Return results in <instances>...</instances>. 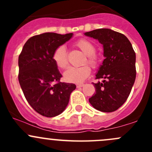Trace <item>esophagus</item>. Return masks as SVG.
<instances>
[{
    "label": "esophagus",
    "mask_w": 152,
    "mask_h": 152,
    "mask_svg": "<svg viewBox=\"0 0 152 152\" xmlns=\"http://www.w3.org/2000/svg\"><path fill=\"white\" fill-rule=\"evenodd\" d=\"M83 86H84V84H78V85H76L77 88H80V87H82Z\"/></svg>",
    "instance_id": "1"
}]
</instances>
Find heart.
Returning <instances> with one entry per match:
<instances>
[{
    "instance_id": "b5f03b06",
    "label": "heart",
    "mask_w": 152,
    "mask_h": 152,
    "mask_svg": "<svg viewBox=\"0 0 152 152\" xmlns=\"http://www.w3.org/2000/svg\"><path fill=\"white\" fill-rule=\"evenodd\" d=\"M76 45L87 55V62L95 67L98 64V58L96 56V47L90 41L82 39L76 42ZM53 59L56 65L60 68H65L67 65V49L65 45H60L55 50ZM91 69L88 65L81 67H69L64 73V79L68 82L80 83L84 82L90 74Z\"/></svg>"
}]
</instances>
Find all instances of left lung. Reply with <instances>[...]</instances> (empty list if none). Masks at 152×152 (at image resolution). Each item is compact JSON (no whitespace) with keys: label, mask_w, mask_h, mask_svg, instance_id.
<instances>
[{"label":"left lung","mask_w":152,"mask_h":152,"mask_svg":"<svg viewBox=\"0 0 152 152\" xmlns=\"http://www.w3.org/2000/svg\"><path fill=\"white\" fill-rule=\"evenodd\" d=\"M103 45L104 59L96 73L102 82L93 83L96 93L89 99L95 109L104 113L117 110L125 103L136 78V55L128 38L110 28L86 32Z\"/></svg>","instance_id":"8db88e82"}]
</instances>
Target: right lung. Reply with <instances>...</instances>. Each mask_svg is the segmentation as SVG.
<instances>
[{
  "mask_svg": "<svg viewBox=\"0 0 152 152\" xmlns=\"http://www.w3.org/2000/svg\"><path fill=\"white\" fill-rule=\"evenodd\" d=\"M73 35L47 32L34 36L27 40L19 56L21 89L31 107L45 117L60 115L76 87L74 84L59 82L62 74L53 59L55 50Z\"/></svg>",
  "mask_w": 152,
  "mask_h": 152,
  "instance_id": "1",
  "label": "right lung"
}]
</instances>
